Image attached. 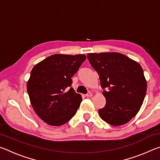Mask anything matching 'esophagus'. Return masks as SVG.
I'll use <instances>...</instances> for the list:
<instances>
[{
    "label": "esophagus",
    "mask_w": 160,
    "mask_h": 160,
    "mask_svg": "<svg viewBox=\"0 0 160 160\" xmlns=\"http://www.w3.org/2000/svg\"><path fill=\"white\" fill-rule=\"evenodd\" d=\"M85 96H86V97H90L92 96V94L91 92H88V94H85Z\"/></svg>",
    "instance_id": "34e87169"
}]
</instances>
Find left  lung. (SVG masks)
<instances>
[{"label": "left lung", "instance_id": "1", "mask_svg": "<svg viewBox=\"0 0 160 160\" xmlns=\"http://www.w3.org/2000/svg\"><path fill=\"white\" fill-rule=\"evenodd\" d=\"M88 58L98 72L107 100L105 107L99 109L100 117L112 126L128 123L139 112L147 90L142 67L116 52L88 53Z\"/></svg>", "mask_w": 160, "mask_h": 160}]
</instances>
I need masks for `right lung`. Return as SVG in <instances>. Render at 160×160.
Returning a JSON list of instances; mask_svg holds the SVG:
<instances>
[{
	"mask_svg": "<svg viewBox=\"0 0 160 160\" xmlns=\"http://www.w3.org/2000/svg\"><path fill=\"white\" fill-rule=\"evenodd\" d=\"M85 59L84 54H54L32 68L27 90L34 112L48 125H63L76 113L82 97L68 89Z\"/></svg>",
	"mask_w": 160,
	"mask_h": 160,
	"instance_id": "obj_1",
	"label": "right lung"
}]
</instances>
